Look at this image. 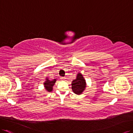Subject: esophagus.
<instances>
[{
  "mask_svg": "<svg viewBox=\"0 0 133 133\" xmlns=\"http://www.w3.org/2000/svg\"><path fill=\"white\" fill-rule=\"evenodd\" d=\"M60 79H62V80H64L65 79V78L63 77H60Z\"/></svg>",
  "mask_w": 133,
  "mask_h": 133,
  "instance_id": "esophagus-1",
  "label": "esophagus"
}]
</instances>
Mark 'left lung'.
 <instances>
[{"label": "left lung", "mask_w": 133, "mask_h": 133, "mask_svg": "<svg viewBox=\"0 0 133 133\" xmlns=\"http://www.w3.org/2000/svg\"><path fill=\"white\" fill-rule=\"evenodd\" d=\"M72 89L74 93L77 95H81L85 91L86 87V82L82 74L78 73L76 78L72 82Z\"/></svg>", "instance_id": "obj_1"}]
</instances>
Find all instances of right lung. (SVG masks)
I'll list each match as a JSON object with an SVG mask.
<instances>
[{
  "label": "right lung",
  "mask_w": 133,
  "mask_h": 133,
  "mask_svg": "<svg viewBox=\"0 0 133 133\" xmlns=\"http://www.w3.org/2000/svg\"><path fill=\"white\" fill-rule=\"evenodd\" d=\"M45 80L46 81L43 83L44 89H46V91L48 92H51L53 90V86L55 83L56 79H54L51 81L49 79V78H48V77H46Z\"/></svg>",
  "instance_id": "right-lung-1"
}]
</instances>
